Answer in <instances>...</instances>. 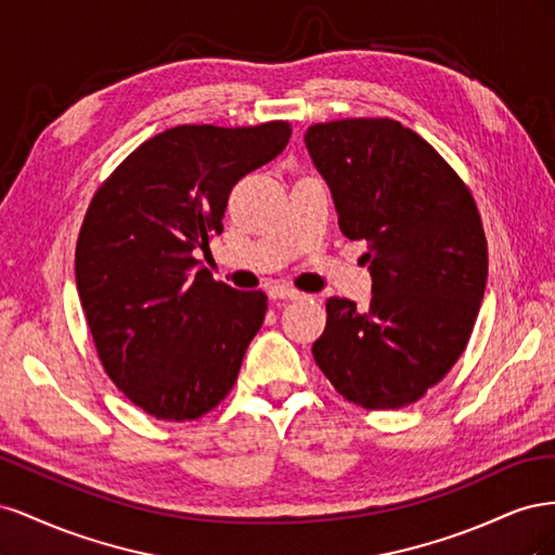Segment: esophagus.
I'll list each match as a JSON object with an SVG mask.
<instances>
[{"instance_id": "34e87169", "label": "esophagus", "mask_w": 555, "mask_h": 555, "mask_svg": "<svg viewBox=\"0 0 555 555\" xmlns=\"http://www.w3.org/2000/svg\"><path fill=\"white\" fill-rule=\"evenodd\" d=\"M268 296H271L273 300H296L304 294L296 292V289H289V287H282V284H275V287L268 289Z\"/></svg>"}]
</instances>
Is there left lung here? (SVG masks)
Here are the masks:
<instances>
[{"label": "left lung", "instance_id": "1", "mask_svg": "<svg viewBox=\"0 0 555 555\" xmlns=\"http://www.w3.org/2000/svg\"><path fill=\"white\" fill-rule=\"evenodd\" d=\"M308 153L340 231L365 241L373 300H326L312 354L335 391L365 410H398L463 354L481 306L489 249L473 194L438 150L389 117L312 125Z\"/></svg>", "mask_w": 555, "mask_h": 555}]
</instances>
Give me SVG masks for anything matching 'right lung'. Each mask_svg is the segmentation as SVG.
Returning a JSON list of instances; mask_svg holds the SVG:
<instances>
[{"mask_svg": "<svg viewBox=\"0 0 555 555\" xmlns=\"http://www.w3.org/2000/svg\"><path fill=\"white\" fill-rule=\"evenodd\" d=\"M289 122L180 125L141 143L96 190L76 287L106 375L162 422H194L236 384L266 317L263 292L215 282L196 251L222 233L243 176L275 159Z\"/></svg>", "mask_w": 555, "mask_h": 555, "instance_id": "add662e5", "label": "right lung"}]
</instances>
